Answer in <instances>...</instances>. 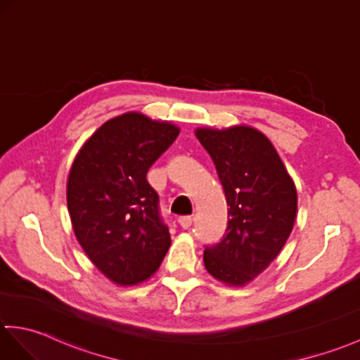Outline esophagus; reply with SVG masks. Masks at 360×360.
Wrapping results in <instances>:
<instances>
[{"label":"esophagus","instance_id":"esophagus-1","mask_svg":"<svg viewBox=\"0 0 360 360\" xmlns=\"http://www.w3.org/2000/svg\"><path fill=\"white\" fill-rule=\"evenodd\" d=\"M191 222H193V219H191V216H181V218L178 219V224L181 225L184 230L190 229L191 227Z\"/></svg>","mask_w":360,"mask_h":360}]
</instances>
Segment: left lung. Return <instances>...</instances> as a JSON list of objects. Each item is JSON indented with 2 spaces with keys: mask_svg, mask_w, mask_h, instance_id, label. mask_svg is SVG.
<instances>
[{
  "mask_svg": "<svg viewBox=\"0 0 360 360\" xmlns=\"http://www.w3.org/2000/svg\"><path fill=\"white\" fill-rule=\"evenodd\" d=\"M229 204L224 239L204 252L205 270L230 287H244L279 255L297 213L293 179L262 131L240 124L198 127Z\"/></svg>",
  "mask_w": 360,
  "mask_h": 360,
  "instance_id": "8db88e82",
  "label": "left lung"
}]
</instances>
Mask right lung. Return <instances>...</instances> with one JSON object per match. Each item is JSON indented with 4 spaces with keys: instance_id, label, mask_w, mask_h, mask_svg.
<instances>
[{
    "instance_id": "obj_1",
    "label": "right lung",
    "mask_w": 360,
    "mask_h": 360,
    "mask_svg": "<svg viewBox=\"0 0 360 360\" xmlns=\"http://www.w3.org/2000/svg\"><path fill=\"white\" fill-rule=\"evenodd\" d=\"M178 135L170 121L129 112L104 122L75 156L67 179L73 233L116 285L147 281L172 244L146 176Z\"/></svg>"
}]
</instances>
